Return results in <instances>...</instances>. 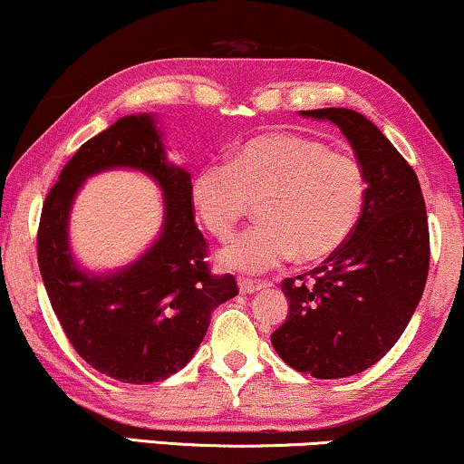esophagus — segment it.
<instances>
[{
	"label": "esophagus",
	"mask_w": 464,
	"mask_h": 464,
	"mask_svg": "<svg viewBox=\"0 0 464 464\" xmlns=\"http://www.w3.org/2000/svg\"><path fill=\"white\" fill-rule=\"evenodd\" d=\"M270 283H266V281H251V278H238V289H240V294H256L257 289H262V287H268Z\"/></svg>",
	"instance_id": "esophagus-1"
}]
</instances>
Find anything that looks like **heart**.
<instances>
[{
	"label": "heart",
	"instance_id": "obj_1",
	"mask_svg": "<svg viewBox=\"0 0 464 464\" xmlns=\"http://www.w3.org/2000/svg\"><path fill=\"white\" fill-rule=\"evenodd\" d=\"M367 177L357 158L300 132H266L234 150L230 164L192 177L189 200L213 237L227 238L257 202L262 224L219 253L221 266L264 272L289 262H321L351 237L363 213Z\"/></svg>",
	"mask_w": 464,
	"mask_h": 464
}]
</instances>
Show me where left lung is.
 Returning a JSON list of instances; mask_svg holds the SVG:
<instances>
[{
	"label": "left lung",
	"mask_w": 464,
	"mask_h": 464,
	"mask_svg": "<svg viewBox=\"0 0 464 464\" xmlns=\"http://www.w3.org/2000/svg\"><path fill=\"white\" fill-rule=\"evenodd\" d=\"M344 132L367 177L363 213L314 270L285 278L287 321L272 334L285 363L319 380L365 372L395 346L429 275V221L414 169L373 122L344 107L300 111Z\"/></svg>",
	"instance_id": "obj_1"
}]
</instances>
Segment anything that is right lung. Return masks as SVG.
<instances>
[{
    "label": "right lung",
    "instance_id": "right-lung-1",
    "mask_svg": "<svg viewBox=\"0 0 464 464\" xmlns=\"http://www.w3.org/2000/svg\"><path fill=\"white\" fill-rule=\"evenodd\" d=\"M135 168L165 194L161 237L116 273L92 276L74 264L68 213L91 174ZM192 177L167 160L150 113L124 116L75 151L46 196L37 230V264L56 319L75 353L94 370L129 384L173 376L194 357L211 313L238 294L232 275L208 270L207 240L194 221Z\"/></svg>",
    "mask_w": 464,
    "mask_h": 464
}]
</instances>
